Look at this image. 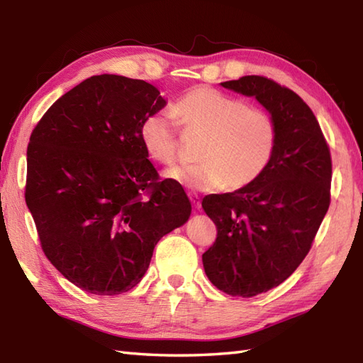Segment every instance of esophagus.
Instances as JSON below:
<instances>
[{
  "mask_svg": "<svg viewBox=\"0 0 363 363\" xmlns=\"http://www.w3.org/2000/svg\"><path fill=\"white\" fill-rule=\"evenodd\" d=\"M189 198H190V201H191V204H194L196 211L201 209V201H199V196L196 194H189Z\"/></svg>",
  "mask_w": 363,
  "mask_h": 363,
  "instance_id": "obj_1",
  "label": "esophagus"
}]
</instances>
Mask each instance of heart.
<instances>
[{
  "label": "heart",
  "instance_id": "obj_1",
  "mask_svg": "<svg viewBox=\"0 0 363 363\" xmlns=\"http://www.w3.org/2000/svg\"><path fill=\"white\" fill-rule=\"evenodd\" d=\"M173 117L191 134L203 135L196 165L164 172L172 182L191 191L246 187L264 173L273 156L276 126L269 115L207 86H198L176 99ZM172 115L146 117L138 135L146 154L159 164H172L177 154V128Z\"/></svg>",
  "mask_w": 363,
  "mask_h": 363
}]
</instances>
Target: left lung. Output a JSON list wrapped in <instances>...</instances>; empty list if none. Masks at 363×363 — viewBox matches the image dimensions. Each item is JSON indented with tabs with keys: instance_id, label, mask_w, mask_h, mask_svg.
<instances>
[{
	"instance_id": "left-lung-1",
	"label": "left lung",
	"mask_w": 363,
	"mask_h": 363,
	"mask_svg": "<svg viewBox=\"0 0 363 363\" xmlns=\"http://www.w3.org/2000/svg\"><path fill=\"white\" fill-rule=\"evenodd\" d=\"M220 86L256 98L276 126L264 173L246 187L203 199L218 230L203 254L204 272L221 291L251 298L282 284L307 256L329 209L333 164L317 118L295 91L264 76Z\"/></svg>"
}]
</instances>
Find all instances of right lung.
I'll return each mask as SVG.
<instances>
[{
	"label": "right lung",
	"mask_w": 363,
	"mask_h": 363,
	"mask_svg": "<svg viewBox=\"0 0 363 363\" xmlns=\"http://www.w3.org/2000/svg\"><path fill=\"white\" fill-rule=\"evenodd\" d=\"M165 106L142 79L91 76L60 96L30 134L25 196L42 250L94 295L135 287L154 246L190 218L186 191L157 182L138 135L142 121Z\"/></svg>",
	"instance_id": "1"
}]
</instances>
